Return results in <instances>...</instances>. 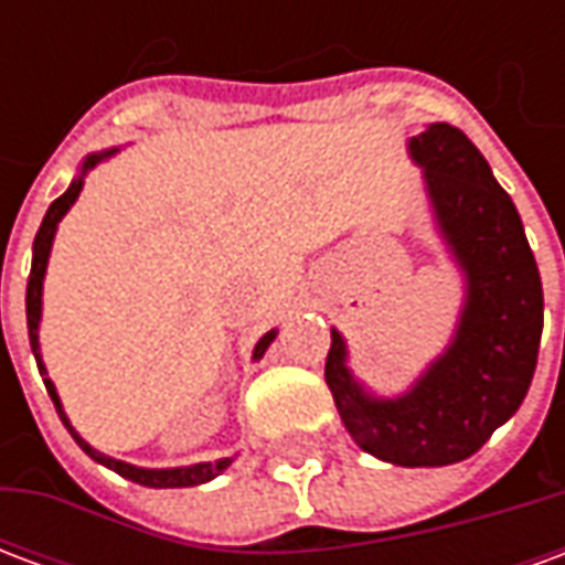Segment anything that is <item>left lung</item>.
<instances>
[{"instance_id": "obj_1", "label": "left lung", "mask_w": 565, "mask_h": 565, "mask_svg": "<svg viewBox=\"0 0 565 565\" xmlns=\"http://www.w3.org/2000/svg\"><path fill=\"white\" fill-rule=\"evenodd\" d=\"M426 169L438 223L469 278V302L448 354L396 403L369 399L344 369L332 330L327 384L348 433L396 466H448L472 457L521 408L542 342V278L521 214L462 129L433 127L412 139Z\"/></svg>"}]
</instances>
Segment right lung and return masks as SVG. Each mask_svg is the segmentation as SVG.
I'll return each instance as SVG.
<instances>
[{
	"label": "right lung",
	"instance_id": "obj_1",
	"mask_svg": "<svg viewBox=\"0 0 565 565\" xmlns=\"http://www.w3.org/2000/svg\"><path fill=\"white\" fill-rule=\"evenodd\" d=\"M99 160H103V157H96V153H93V157H87V162H84V169H90V166H96ZM78 193H81V181H72V186H68L66 193L51 202V209H47V214H44L39 233H35V245H32V271H30V284H26V330H30L32 354H35V363H39L42 379H44V366H42V354H39V318H42L44 266H47V254H51V242H54L56 223L63 221V214L72 209V202L78 199ZM271 339H275V332H266V335L259 339L257 348H254V356H257V360L266 354V348H269ZM44 387H47L51 399H54L56 415H60V420L66 424V429L72 433V438H75L81 448H84V454H90L93 460L103 462V466H108V469H115L117 475H124V478L136 481V484H145V487L205 484V481H211L214 475H221L223 469L233 462V457H223V460H217V462H199V466H186V469H139V466H129V462L111 460V457H105V454H99L96 448H90V445H87V441H84V438H81L75 429H72V424H68L66 415H63V405H60V396H56L51 379H44Z\"/></svg>",
	"mask_w": 565,
	"mask_h": 565
}]
</instances>
